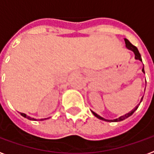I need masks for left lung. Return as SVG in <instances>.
<instances>
[{
	"label": "left lung",
	"instance_id": "left-lung-1",
	"mask_svg": "<svg viewBox=\"0 0 154 154\" xmlns=\"http://www.w3.org/2000/svg\"><path fill=\"white\" fill-rule=\"evenodd\" d=\"M125 46L129 49H130V50H132L134 53V54H135V58L136 59H139V60L140 61H142V58H141V55H140V54H139V50H138V48L134 46V45H133L130 42H129L127 38H125ZM142 71L144 72V69H143H143ZM143 100V98L141 99V101H142ZM138 106L134 109V110H132L130 112H129L128 114H126V115H125V116H120L119 118H118V119H104V118H102V117H100V116H98L97 114H96L95 112H93L92 111V113H93V115L96 117H97L98 119H102V120H106V121H112V122H117V121H121V120H124V119H125L126 118H128V117H129V116H131V115H133V113L137 109H138Z\"/></svg>",
	"mask_w": 154,
	"mask_h": 154
}]
</instances>
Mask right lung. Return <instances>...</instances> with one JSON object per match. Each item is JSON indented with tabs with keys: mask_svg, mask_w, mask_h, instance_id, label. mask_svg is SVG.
Masks as SVG:
<instances>
[{
	"mask_svg": "<svg viewBox=\"0 0 154 154\" xmlns=\"http://www.w3.org/2000/svg\"><path fill=\"white\" fill-rule=\"evenodd\" d=\"M20 115H21L22 116H24L25 118H27V119H32V120H35V119H34V118H31V117H29V116H26V115H25V114H24V113H20Z\"/></svg>",
	"mask_w": 154,
	"mask_h": 154,
	"instance_id": "1",
	"label": "right lung"
}]
</instances>
